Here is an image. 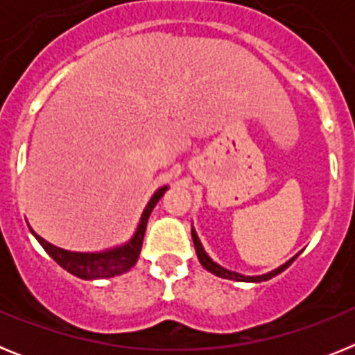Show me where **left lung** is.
I'll use <instances>...</instances> for the list:
<instances>
[{
    "mask_svg": "<svg viewBox=\"0 0 355 355\" xmlns=\"http://www.w3.org/2000/svg\"><path fill=\"white\" fill-rule=\"evenodd\" d=\"M192 240H193V247H196L197 258H199L200 265L205 266L206 270L211 272V274H215V275H218V277L231 279V281H241V283H261V281H268V279L275 277V275H279V274H281V272L286 270L288 266H290L291 263H293V259L297 258V256H299V254H300L299 252V254H297V256H293V258H291V259H288V261L284 263V265H281V266H279V268H275V270L268 272V274H263V275H243V274H238V272L227 270V268H224V266H220V265H216V263L213 261L211 258H209L208 254H206L205 247H202V243H200L199 236H197L196 229H193V227H192Z\"/></svg>",
    "mask_w": 355,
    "mask_h": 355,
    "instance_id": "obj_1",
    "label": "left lung"
}]
</instances>
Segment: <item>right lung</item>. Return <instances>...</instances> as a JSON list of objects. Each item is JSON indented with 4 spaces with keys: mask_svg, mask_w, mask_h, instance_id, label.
I'll list each match as a JSON object with an SVG mask.
<instances>
[{
    "mask_svg": "<svg viewBox=\"0 0 355 355\" xmlns=\"http://www.w3.org/2000/svg\"><path fill=\"white\" fill-rule=\"evenodd\" d=\"M167 190L168 187H162L156 190L155 196L150 197V200L147 202L146 209H144L142 216H140L139 227H137L135 234L131 236V240L126 241L124 245L114 247V249L101 250V252H71V250L51 245L49 241H46L42 236H39L35 231H31V234L39 240V243L44 247V250H46V252H48L64 270H67L69 274L76 275V277L80 279H85V281L115 277V275H121L124 274V272L130 270L131 266H135L137 259H139L150 211H153L156 202L162 199V196L167 192Z\"/></svg>",
    "mask_w": 355,
    "mask_h": 355,
    "instance_id": "right-lung-1",
    "label": "right lung"
}]
</instances>
